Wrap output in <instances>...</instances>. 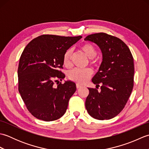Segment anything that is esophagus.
Returning a JSON list of instances; mask_svg holds the SVG:
<instances>
[{
    "label": "esophagus",
    "instance_id": "34e87169",
    "mask_svg": "<svg viewBox=\"0 0 149 149\" xmlns=\"http://www.w3.org/2000/svg\"><path fill=\"white\" fill-rule=\"evenodd\" d=\"M76 87H77V89H79V88H81V87H82V86H81V85H80L79 84H76Z\"/></svg>",
    "mask_w": 149,
    "mask_h": 149
}]
</instances>
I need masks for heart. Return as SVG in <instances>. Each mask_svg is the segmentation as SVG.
<instances>
[{
    "label": "heart",
    "instance_id": "b5f03b06",
    "mask_svg": "<svg viewBox=\"0 0 149 149\" xmlns=\"http://www.w3.org/2000/svg\"><path fill=\"white\" fill-rule=\"evenodd\" d=\"M81 50L89 59H93L97 54V49L90 43H85L81 47ZM72 50L68 49L63 56V64L66 67L71 65V58ZM92 74V71L90 68L80 69L75 68L69 72L68 77L71 80L77 82V83L84 84L86 83Z\"/></svg>",
    "mask_w": 149,
    "mask_h": 149
}]
</instances>
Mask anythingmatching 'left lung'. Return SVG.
Instances as JSON below:
<instances>
[{
	"mask_svg": "<svg viewBox=\"0 0 149 149\" xmlns=\"http://www.w3.org/2000/svg\"><path fill=\"white\" fill-rule=\"evenodd\" d=\"M84 40L95 43L102 55L99 71L92 78L100 91L88 88L85 106L89 115L97 120H109L124 108L134 83V59L127 45L118 38L100 33Z\"/></svg>",
	"mask_w": 149,
	"mask_h": 149,
	"instance_id": "1",
	"label": "left lung"
}]
</instances>
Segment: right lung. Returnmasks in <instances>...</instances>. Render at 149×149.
I'll use <instances>...</instances> for the list:
<instances>
[{"label": "right lung", "mask_w": 149, "mask_h": 149, "mask_svg": "<svg viewBox=\"0 0 149 149\" xmlns=\"http://www.w3.org/2000/svg\"><path fill=\"white\" fill-rule=\"evenodd\" d=\"M82 36L65 37L43 34L27 44L18 68V91L27 109L36 118L50 122L64 115L68 101L76 91L74 82L61 84L65 75L63 56ZM56 79V87L53 81Z\"/></svg>", "instance_id": "right-lung-1"}]
</instances>
